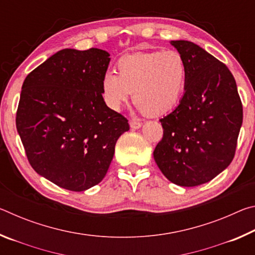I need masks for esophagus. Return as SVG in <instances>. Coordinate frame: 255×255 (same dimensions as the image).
Returning a JSON list of instances; mask_svg holds the SVG:
<instances>
[{
    "label": "esophagus",
    "mask_w": 255,
    "mask_h": 255,
    "mask_svg": "<svg viewBox=\"0 0 255 255\" xmlns=\"http://www.w3.org/2000/svg\"><path fill=\"white\" fill-rule=\"evenodd\" d=\"M129 125H130L131 129H138L141 127V123L138 122V120H130V122H129Z\"/></svg>",
    "instance_id": "34e87169"
}]
</instances>
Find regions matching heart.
I'll return each mask as SVG.
<instances>
[{"mask_svg": "<svg viewBox=\"0 0 255 255\" xmlns=\"http://www.w3.org/2000/svg\"><path fill=\"white\" fill-rule=\"evenodd\" d=\"M185 81L187 64L178 51L137 53L118 60L117 75H105L102 96L108 106L118 110L132 94L133 103L141 112L162 116L178 105Z\"/></svg>", "mask_w": 255, "mask_h": 255, "instance_id": "heart-1", "label": "heart"}]
</instances>
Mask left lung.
I'll return each instance as SVG.
<instances>
[{
    "label": "left lung",
    "mask_w": 255,
    "mask_h": 255,
    "mask_svg": "<svg viewBox=\"0 0 255 255\" xmlns=\"http://www.w3.org/2000/svg\"><path fill=\"white\" fill-rule=\"evenodd\" d=\"M171 44L187 64L185 91L179 106L159 120L163 138L153 154L171 182L196 187L213 180L234 158L243 107L225 64L191 41Z\"/></svg>",
    "instance_id": "left-lung-1"
}]
</instances>
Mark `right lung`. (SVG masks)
<instances>
[{
  "instance_id": "right-lung-1",
  "label": "right lung",
  "mask_w": 255,
  "mask_h": 255,
  "mask_svg": "<svg viewBox=\"0 0 255 255\" xmlns=\"http://www.w3.org/2000/svg\"><path fill=\"white\" fill-rule=\"evenodd\" d=\"M109 53L63 49L22 84L16 129L32 169L58 187L84 191L107 174L128 120L102 97Z\"/></svg>"
}]
</instances>
